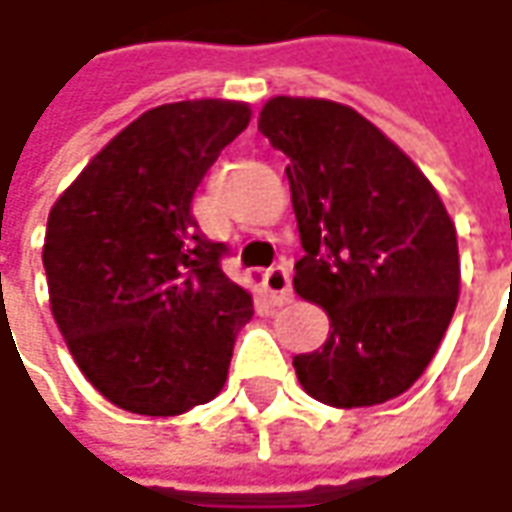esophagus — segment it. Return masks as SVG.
Instances as JSON below:
<instances>
[{"label": "esophagus", "mask_w": 512, "mask_h": 512, "mask_svg": "<svg viewBox=\"0 0 512 512\" xmlns=\"http://www.w3.org/2000/svg\"><path fill=\"white\" fill-rule=\"evenodd\" d=\"M263 286L269 291L274 306H283L291 300V274L286 266H272L269 272L263 274Z\"/></svg>", "instance_id": "1"}]
</instances>
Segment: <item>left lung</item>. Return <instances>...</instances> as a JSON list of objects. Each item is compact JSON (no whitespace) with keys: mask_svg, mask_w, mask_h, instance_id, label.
I'll list each match as a JSON object with an SVG mask.
<instances>
[{"mask_svg":"<svg viewBox=\"0 0 512 512\" xmlns=\"http://www.w3.org/2000/svg\"><path fill=\"white\" fill-rule=\"evenodd\" d=\"M257 130L291 161L306 249L294 263V291L331 320L323 348L294 357L300 385L331 408L405 394L459 300V246L445 203L391 138L345 104L277 96Z\"/></svg>","mask_w":512,"mask_h":512,"instance_id":"8db88e82","label":"left lung"}]
</instances>
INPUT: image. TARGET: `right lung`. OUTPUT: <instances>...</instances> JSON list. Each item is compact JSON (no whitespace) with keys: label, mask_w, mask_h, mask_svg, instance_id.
<instances>
[{"label":"right lung","mask_w":512,"mask_h":512,"mask_svg":"<svg viewBox=\"0 0 512 512\" xmlns=\"http://www.w3.org/2000/svg\"><path fill=\"white\" fill-rule=\"evenodd\" d=\"M240 101H178L135 118L50 209V309L81 374L113 405L178 416L218 397L252 294L192 215L206 169L249 127Z\"/></svg>","instance_id":"right-lung-1"}]
</instances>
